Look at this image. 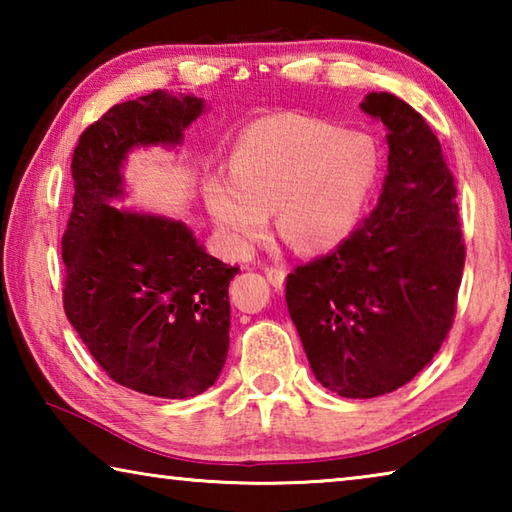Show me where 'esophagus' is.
<instances>
[{
  "label": "esophagus",
  "mask_w": 512,
  "mask_h": 512,
  "mask_svg": "<svg viewBox=\"0 0 512 512\" xmlns=\"http://www.w3.org/2000/svg\"><path fill=\"white\" fill-rule=\"evenodd\" d=\"M266 280L273 284V287L280 291L282 287H284V280H287V271H284V268H280V266H271V268H266Z\"/></svg>",
  "instance_id": "1"
}]
</instances>
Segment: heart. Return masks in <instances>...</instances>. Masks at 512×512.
Masks as SVG:
<instances>
[{
    "instance_id": "heart-1",
    "label": "heart",
    "mask_w": 512,
    "mask_h": 512,
    "mask_svg": "<svg viewBox=\"0 0 512 512\" xmlns=\"http://www.w3.org/2000/svg\"><path fill=\"white\" fill-rule=\"evenodd\" d=\"M379 178V149L366 133L327 121L273 115L239 137L232 173H212L205 205L237 257L275 230L300 253L341 246L361 223Z\"/></svg>"
}]
</instances>
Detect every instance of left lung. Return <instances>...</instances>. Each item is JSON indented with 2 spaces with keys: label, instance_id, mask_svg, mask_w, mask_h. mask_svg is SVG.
I'll use <instances>...</instances> for the list:
<instances>
[{
  "label": "left lung",
  "instance_id": "1",
  "mask_svg": "<svg viewBox=\"0 0 512 512\" xmlns=\"http://www.w3.org/2000/svg\"><path fill=\"white\" fill-rule=\"evenodd\" d=\"M361 110L386 126L375 210L332 253L287 277V307L314 377L368 400L411 381L452 327L465 246L454 176L420 112L388 92Z\"/></svg>",
  "mask_w": 512,
  "mask_h": 512
}]
</instances>
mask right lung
<instances>
[{
    "label": "right lung",
    "mask_w": 512,
    "mask_h": 512,
    "mask_svg": "<svg viewBox=\"0 0 512 512\" xmlns=\"http://www.w3.org/2000/svg\"><path fill=\"white\" fill-rule=\"evenodd\" d=\"M205 110L194 94L153 90L94 121L72 158L65 314L110 379L167 400L201 395L219 379L239 266L207 253L183 221L115 203L128 196V153L178 151Z\"/></svg>",
    "instance_id": "add662e5"
}]
</instances>
